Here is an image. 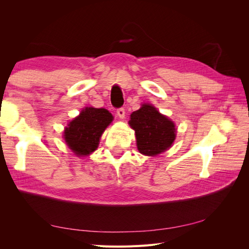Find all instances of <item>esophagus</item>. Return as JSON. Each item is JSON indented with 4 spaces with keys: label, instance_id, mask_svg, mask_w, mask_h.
I'll use <instances>...</instances> for the list:
<instances>
[{
    "label": "esophagus",
    "instance_id": "esophagus-1",
    "mask_svg": "<svg viewBox=\"0 0 249 249\" xmlns=\"http://www.w3.org/2000/svg\"><path fill=\"white\" fill-rule=\"evenodd\" d=\"M116 113H117V115H118V117H119L120 119H124V118L125 111H124V108H119V109H117Z\"/></svg>",
    "mask_w": 249,
    "mask_h": 249
}]
</instances>
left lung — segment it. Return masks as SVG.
I'll return each instance as SVG.
<instances>
[{
  "label": "left lung",
  "mask_w": 249,
  "mask_h": 249,
  "mask_svg": "<svg viewBox=\"0 0 249 249\" xmlns=\"http://www.w3.org/2000/svg\"><path fill=\"white\" fill-rule=\"evenodd\" d=\"M129 124L135 131L137 148L142 155H159L167 150L176 139L175 123L153 105L142 104L139 110L131 114Z\"/></svg>",
  "instance_id": "obj_1"
}]
</instances>
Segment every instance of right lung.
<instances>
[{"label": "right lung", "instance_id": "right-lung-1", "mask_svg": "<svg viewBox=\"0 0 249 249\" xmlns=\"http://www.w3.org/2000/svg\"><path fill=\"white\" fill-rule=\"evenodd\" d=\"M113 116L104 108L86 107L64 130V140L74 155L88 156L99 146L100 138L112 123Z\"/></svg>", "mask_w": 249, "mask_h": 249}]
</instances>
